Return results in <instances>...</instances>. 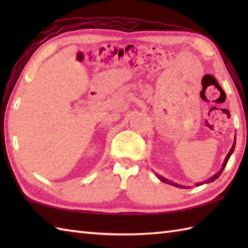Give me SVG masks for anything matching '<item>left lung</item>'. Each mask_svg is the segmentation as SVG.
<instances>
[{"instance_id":"left-lung-1","label":"left lung","mask_w":248,"mask_h":248,"mask_svg":"<svg viewBox=\"0 0 248 248\" xmlns=\"http://www.w3.org/2000/svg\"><path fill=\"white\" fill-rule=\"evenodd\" d=\"M236 139V136H234V140H233V145H232V147H231V149L229 150V152H228V155H227V156L225 157V160H224V163H223V165H222V168H220V170L215 173V175H213L211 178H209L208 180H205V181H202V182H198V183H196V186H202V184H204V183H210V182H213L214 180H217V179L220 176V173L223 172V170H224V168L226 167V165H227V162H228V160H229V157H230V155L233 154V151H234V148H235V140ZM156 175V177L160 179V180L162 181V182H165V183H168V184H170V186H177V187H183V188H188V186H180V184H177V183H175V182H172V181H170V180H168V179H166V178H164V177H162V176H160V175H157V173H155Z\"/></svg>"}]
</instances>
